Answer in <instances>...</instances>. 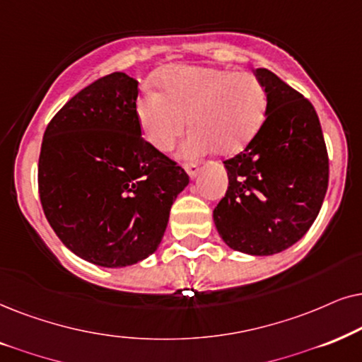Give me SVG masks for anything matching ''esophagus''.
Returning <instances> with one entry per match:
<instances>
[{
    "label": "esophagus",
    "instance_id": "obj_1",
    "mask_svg": "<svg viewBox=\"0 0 362 362\" xmlns=\"http://www.w3.org/2000/svg\"><path fill=\"white\" fill-rule=\"evenodd\" d=\"M184 168H185V172L190 175V178H195L197 173H199V165H197V163H185Z\"/></svg>",
    "mask_w": 362,
    "mask_h": 362
}]
</instances>
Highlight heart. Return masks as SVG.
<instances>
[{
	"mask_svg": "<svg viewBox=\"0 0 362 362\" xmlns=\"http://www.w3.org/2000/svg\"><path fill=\"white\" fill-rule=\"evenodd\" d=\"M165 93L148 90L139 99L142 136L157 151H168L189 125L182 153L215 151L235 156L253 141L267 114V93L252 72L206 66H172L163 71Z\"/></svg>",
	"mask_w": 362,
	"mask_h": 362,
	"instance_id": "1",
	"label": "heart"
}]
</instances>
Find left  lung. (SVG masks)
<instances>
[{
	"label": "left lung",
	"instance_id": "1",
	"mask_svg": "<svg viewBox=\"0 0 362 362\" xmlns=\"http://www.w3.org/2000/svg\"><path fill=\"white\" fill-rule=\"evenodd\" d=\"M267 117L252 142L225 160L228 190L214 210L220 237L237 252L267 257L305 237L320 214L329 160L313 104L268 69H257Z\"/></svg>",
	"mask_w": 362,
	"mask_h": 362
}]
</instances>
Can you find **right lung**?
<instances>
[{
  "label": "right lung",
  "instance_id": "1",
  "mask_svg": "<svg viewBox=\"0 0 362 362\" xmlns=\"http://www.w3.org/2000/svg\"><path fill=\"white\" fill-rule=\"evenodd\" d=\"M137 95L134 77H100L62 105L41 144L37 185L51 228L72 253L105 268L156 252L190 182L144 141Z\"/></svg>",
  "mask_w": 362,
  "mask_h": 362
}]
</instances>
